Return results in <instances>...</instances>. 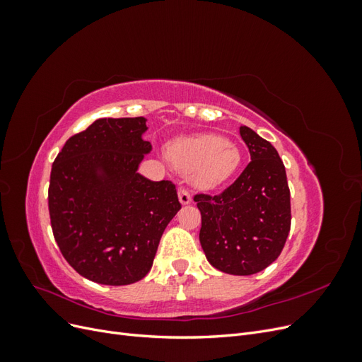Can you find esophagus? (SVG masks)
Instances as JSON below:
<instances>
[{"label": "esophagus", "instance_id": "obj_1", "mask_svg": "<svg viewBox=\"0 0 362 362\" xmlns=\"http://www.w3.org/2000/svg\"><path fill=\"white\" fill-rule=\"evenodd\" d=\"M178 198H180V202H181L182 205H187V204L192 202V194H190V192H189L187 189H184V187H181V189L178 190Z\"/></svg>", "mask_w": 362, "mask_h": 362}]
</instances>
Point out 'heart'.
I'll list each match as a JSON object with an SVG mask.
<instances>
[{"instance_id": "1", "label": "heart", "mask_w": 362, "mask_h": 362, "mask_svg": "<svg viewBox=\"0 0 362 362\" xmlns=\"http://www.w3.org/2000/svg\"><path fill=\"white\" fill-rule=\"evenodd\" d=\"M168 157L181 172L190 173L192 182L204 190L223 184L242 163V154L233 141L216 134L175 140L168 148Z\"/></svg>"}]
</instances>
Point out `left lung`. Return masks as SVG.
<instances>
[{"label":"left lung","mask_w":362,"mask_h":362,"mask_svg":"<svg viewBox=\"0 0 362 362\" xmlns=\"http://www.w3.org/2000/svg\"><path fill=\"white\" fill-rule=\"evenodd\" d=\"M250 161L218 194H194L202 216L206 259L229 275H254L269 267L286 245L291 225L290 189L284 163L270 141L240 127Z\"/></svg>","instance_id":"obj_1"}]
</instances>
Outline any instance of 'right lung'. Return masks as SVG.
I'll use <instances>...</instances> for the list:
<instances>
[{
    "mask_svg": "<svg viewBox=\"0 0 362 362\" xmlns=\"http://www.w3.org/2000/svg\"><path fill=\"white\" fill-rule=\"evenodd\" d=\"M145 117L98 119L68 139L52 163L48 208L69 266L104 286L145 278L181 204L172 181L137 172L151 151Z\"/></svg>",
    "mask_w": 362,
    "mask_h": 362,
    "instance_id": "add662e5",
    "label": "right lung"
}]
</instances>
